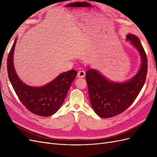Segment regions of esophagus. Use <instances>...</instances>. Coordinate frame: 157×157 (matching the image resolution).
Listing matches in <instances>:
<instances>
[{
	"mask_svg": "<svg viewBox=\"0 0 157 157\" xmlns=\"http://www.w3.org/2000/svg\"><path fill=\"white\" fill-rule=\"evenodd\" d=\"M77 77L78 78H84L85 77V71L83 70H80L77 73Z\"/></svg>",
	"mask_w": 157,
	"mask_h": 157,
	"instance_id": "34e87169",
	"label": "esophagus"
}]
</instances>
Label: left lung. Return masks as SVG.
Masks as SVG:
<instances>
[{"label":"left lung","mask_w":157,"mask_h":157,"mask_svg":"<svg viewBox=\"0 0 157 157\" xmlns=\"http://www.w3.org/2000/svg\"><path fill=\"white\" fill-rule=\"evenodd\" d=\"M126 40L141 56L140 69L134 77L126 82H117L108 80L96 69L88 68L86 73L90 101L95 113L101 118H111L124 112L134 101L145 82L147 59L140 40L128 34Z\"/></svg>","instance_id":"8db88e82"}]
</instances>
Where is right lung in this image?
<instances>
[{
	"instance_id": "obj_1",
	"label": "right lung",
	"mask_w": 157,
	"mask_h": 157,
	"mask_svg": "<svg viewBox=\"0 0 157 157\" xmlns=\"http://www.w3.org/2000/svg\"><path fill=\"white\" fill-rule=\"evenodd\" d=\"M17 39L14 40L7 59L9 80L20 100L28 110L40 117L54 115L63 103L71 84L77 74L70 70L59 75L43 86H31L18 77L13 65V52Z\"/></svg>"
}]
</instances>
